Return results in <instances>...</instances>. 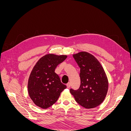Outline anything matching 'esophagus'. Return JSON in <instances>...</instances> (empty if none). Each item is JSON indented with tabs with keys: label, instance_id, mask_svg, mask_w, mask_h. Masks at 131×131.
Masks as SVG:
<instances>
[{
	"label": "esophagus",
	"instance_id": "34e87169",
	"mask_svg": "<svg viewBox=\"0 0 131 131\" xmlns=\"http://www.w3.org/2000/svg\"><path fill=\"white\" fill-rule=\"evenodd\" d=\"M70 86H71V85H70V82H68V84H67V88H69L70 87Z\"/></svg>",
	"mask_w": 131,
	"mask_h": 131
}]
</instances>
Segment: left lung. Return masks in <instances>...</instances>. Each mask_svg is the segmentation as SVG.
<instances>
[{
    "label": "left lung",
    "mask_w": 131,
    "mask_h": 131,
    "mask_svg": "<svg viewBox=\"0 0 131 131\" xmlns=\"http://www.w3.org/2000/svg\"><path fill=\"white\" fill-rule=\"evenodd\" d=\"M73 57L80 68V86L77 90H70L79 104L86 109L93 108L103 102L108 89L104 70L93 55L81 52Z\"/></svg>",
    "instance_id": "8db88e82"
}]
</instances>
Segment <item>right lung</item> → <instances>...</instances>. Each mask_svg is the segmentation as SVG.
<instances>
[{"label":"right lung","instance_id":"add662e5","mask_svg":"<svg viewBox=\"0 0 131 131\" xmlns=\"http://www.w3.org/2000/svg\"><path fill=\"white\" fill-rule=\"evenodd\" d=\"M66 55L46 54L37 62L29 78L28 90L34 103L42 109L48 108L58 100L67 88L54 72L57 66L64 61Z\"/></svg>","mask_w":131,"mask_h":131}]
</instances>
